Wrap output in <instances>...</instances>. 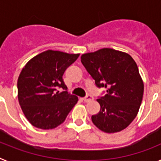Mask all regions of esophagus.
<instances>
[{
	"instance_id": "1",
	"label": "esophagus",
	"mask_w": 161,
	"mask_h": 161,
	"mask_svg": "<svg viewBox=\"0 0 161 161\" xmlns=\"http://www.w3.org/2000/svg\"><path fill=\"white\" fill-rule=\"evenodd\" d=\"M93 100V96H91V95H88V96L83 97V101L85 102H89Z\"/></svg>"
}]
</instances>
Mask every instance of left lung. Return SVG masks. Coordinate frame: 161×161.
I'll return each mask as SVG.
<instances>
[{"label": "left lung", "instance_id": "1", "mask_svg": "<svg viewBox=\"0 0 161 161\" xmlns=\"http://www.w3.org/2000/svg\"><path fill=\"white\" fill-rule=\"evenodd\" d=\"M82 64L106 94L97 99L100 111L93 124L106 133L126 128L136 119L143 95V82L136 61L129 54L111 48L83 54Z\"/></svg>", "mask_w": 161, "mask_h": 161}]
</instances>
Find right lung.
<instances>
[{
	"label": "right lung",
	"instance_id": "right-lung-1",
	"mask_svg": "<svg viewBox=\"0 0 161 161\" xmlns=\"http://www.w3.org/2000/svg\"><path fill=\"white\" fill-rule=\"evenodd\" d=\"M79 55L47 50L22 68L18 79V102L31 125L42 130L55 128L77 103V97L68 93L63 75ZM59 87L65 91L59 92Z\"/></svg>",
	"mask_w": 161,
	"mask_h": 161
}]
</instances>
